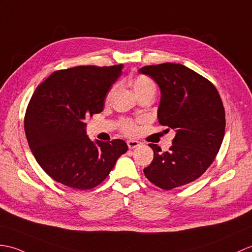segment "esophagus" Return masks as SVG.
<instances>
[{
	"mask_svg": "<svg viewBox=\"0 0 252 252\" xmlns=\"http://www.w3.org/2000/svg\"><path fill=\"white\" fill-rule=\"evenodd\" d=\"M126 144H127V147L130 149H134V148H136L137 146H139V143L137 142V140H133V139L127 140Z\"/></svg>",
	"mask_w": 252,
	"mask_h": 252,
	"instance_id": "obj_1",
	"label": "esophagus"
}]
</instances>
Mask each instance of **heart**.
<instances>
[{"label": "heart", "mask_w": 252, "mask_h": 252, "mask_svg": "<svg viewBox=\"0 0 252 252\" xmlns=\"http://www.w3.org/2000/svg\"><path fill=\"white\" fill-rule=\"evenodd\" d=\"M132 87L137 97H140L145 94H150V93L151 94H156L157 86L155 84V81L146 75L136 76V77L132 81ZM115 89H116V86H114L108 92L107 98H109L113 95ZM118 126H119L120 131L127 136L136 135L139 130L137 121L133 119H127V118L120 119L118 122Z\"/></svg>", "instance_id": "obj_1"}]
</instances>
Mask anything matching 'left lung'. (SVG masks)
I'll return each mask as SVG.
<instances>
[{"label":"left lung","mask_w":252,"mask_h":252,"mask_svg":"<svg viewBox=\"0 0 252 252\" xmlns=\"http://www.w3.org/2000/svg\"><path fill=\"white\" fill-rule=\"evenodd\" d=\"M161 89L160 125L176 132L173 145L162 153L150 144L154 160L144 168L147 179L163 190L194 181L219 153L225 130V112L219 92L208 79L183 64L162 63L138 69Z\"/></svg>","instance_id":"8db88e82"}]
</instances>
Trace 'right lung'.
Returning <instances> with one entry per match:
<instances>
[{
  "instance_id": "add662e5",
  "label": "right lung",
  "mask_w": 252,
  "mask_h": 252,
  "mask_svg": "<svg viewBox=\"0 0 252 252\" xmlns=\"http://www.w3.org/2000/svg\"><path fill=\"white\" fill-rule=\"evenodd\" d=\"M122 64L60 69L40 84L28 104L25 132L37 163L64 186L89 190L108 176L126 153L122 139L93 143L86 134L87 117L101 113Z\"/></svg>"
}]
</instances>
